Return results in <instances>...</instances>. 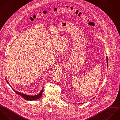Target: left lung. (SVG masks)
<instances>
[{
	"instance_id": "left-lung-1",
	"label": "left lung",
	"mask_w": 120,
	"mask_h": 120,
	"mask_svg": "<svg viewBox=\"0 0 120 120\" xmlns=\"http://www.w3.org/2000/svg\"><path fill=\"white\" fill-rule=\"evenodd\" d=\"M106 62H107V65L108 66V58H107V57H106Z\"/></svg>"
}]
</instances>
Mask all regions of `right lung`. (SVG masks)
<instances>
[{
    "label": "right lung",
    "instance_id": "obj_1",
    "mask_svg": "<svg viewBox=\"0 0 120 120\" xmlns=\"http://www.w3.org/2000/svg\"><path fill=\"white\" fill-rule=\"evenodd\" d=\"M6 79L7 82L8 83V84H9V85H10V86L12 88L11 86L10 85V84H9V83L8 82V80H7L6 78ZM43 89H44V88H43V89H42L41 91L38 94V95H35V96H30V95H28L24 94H23V93L19 92H18V91H17L15 90L14 89H13L12 88V89L13 90H14L16 94L19 95L20 96H21V97H22V98H23L27 100H36V99H38L40 98L41 97V96H42V95Z\"/></svg>",
    "mask_w": 120,
    "mask_h": 120
}]
</instances>
